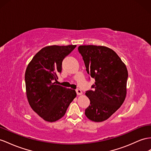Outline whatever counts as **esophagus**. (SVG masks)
I'll list each match as a JSON object with an SVG mask.
<instances>
[{
	"label": "esophagus",
	"mask_w": 151,
	"mask_h": 151,
	"mask_svg": "<svg viewBox=\"0 0 151 151\" xmlns=\"http://www.w3.org/2000/svg\"><path fill=\"white\" fill-rule=\"evenodd\" d=\"M76 92L77 95H82V92L80 89V88H76Z\"/></svg>",
	"instance_id": "1"
}]
</instances>
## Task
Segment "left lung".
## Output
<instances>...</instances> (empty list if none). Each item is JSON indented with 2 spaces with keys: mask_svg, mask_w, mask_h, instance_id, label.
<instances>
[{
  "mask_svg": "<svg viewBox=\"0 0 151 151\" xmlns=\"http://www.w3.org/2000/svg\"><path fill=\"white\" fill-rule=\"evenodd\" d=\"M78 50L87 73L95 79L92 90L86 91L91 102L85 114L92 121H104L124 101L128 77L126 66L114 50L106 46L81 45Z\"/></svg>",
  "mask_w": 151,
  "mask_h": 151,
  "instance_id": "obj_1",
  "label": "left lung"
}]
</instances>
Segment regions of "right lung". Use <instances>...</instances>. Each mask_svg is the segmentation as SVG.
I'll return each instance as SVG.
<instances>
[{
	"mask_svg": "<svg viewBox=\"0 0 151 151\" xmlns=\"http://www.w3.org/2000/svg\"><path fill=\"white\" fill-rule=\"evenodd\" d=\"M76 45L48 46L40 50L27 68L25 81L30 106L45 121L55 122L65 115L76 96L75 90L57 85L62 63Z\"/></svg>",
	"mask_w": 151,
	"mask_h": 151,
	"instance_id": "add662e5",
	"label": "right lung"
}]
</instances>
